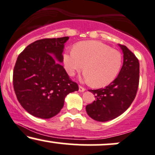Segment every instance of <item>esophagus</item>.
<instances>
[{"label": "esophagus", "mask_w": 155, "mask_h": 155, "mask_svg": "<svg viewBox=\"0 0 155 155\" xmlns=\"http://www.w3.org/2000/svg\"><path fill=\"white\" fill-rule=\"evenodd\" d=\"M85 91V88H83V87H82L81 85H80L79 86V91L80 92H84Z\"/></svg>", "instance_id": "esophagus-1"}]
</instances>
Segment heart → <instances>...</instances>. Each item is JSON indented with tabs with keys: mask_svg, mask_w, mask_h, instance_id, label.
Here are the masks:
<instances>
[{
	"mask_svg": "<svg viewBox=\"0 0 155 155\" xmlns=\"http://www.w3.org/2000/svg\"><path fill=\"white\" fill-rule=\"evenodd\" d=\"M64 68L74 76L84 67L83 81L94 87H104L114 81L123 64L121 53L99 41H83L63 55Z\"/></svg>",
	"mask_w": 155,
	"mask_h": 155,
	"instance_id": "obj_1",
	"label": "heart"
}]
</instances>
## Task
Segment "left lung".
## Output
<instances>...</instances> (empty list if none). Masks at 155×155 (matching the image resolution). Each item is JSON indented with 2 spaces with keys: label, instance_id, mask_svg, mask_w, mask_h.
Returning a JSON list of instances; mask_svg holds the SVG:
<instances>
[{
  "label": "left lung",
  "instance_id": "1",
  "mask_svg": "<svg viewBox=\"0 0 155 155\" xmlns=\"http://www.w3.org/2000/svg\"><path fill=\"white\" fill-rule=\"evenodd\" d=\"M120 46L123 52V64L117 77L104 88L89 90L96 100L85 109L96 121H109L123 114L134 101L139 88V59L125 45Z\"/></svg>",
  "mask_w": 155,
  "mask_h": 155
}]
</instances>
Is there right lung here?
Returning a JSON list of instances; mask_svg holds the SVG:
<instances>
[{
	"instance_id": "obj_1",
	"label": "right lung",
	"mask_w": 155,
	"mask_h": 155,
	"mask_svg": "<svg viewBox=\"0 0 155 155\" xmlns=\"http://www.w3.org/2000/svg\"><path fill=\"white\" fill-rule=\"evenodd\" d=\"M68 39L38 40L18 56L13 72L14 91L21 107L35 117L48 119L56 115L67 94L79 89L59 64Z\"/></svg>"
}]
</instances>
